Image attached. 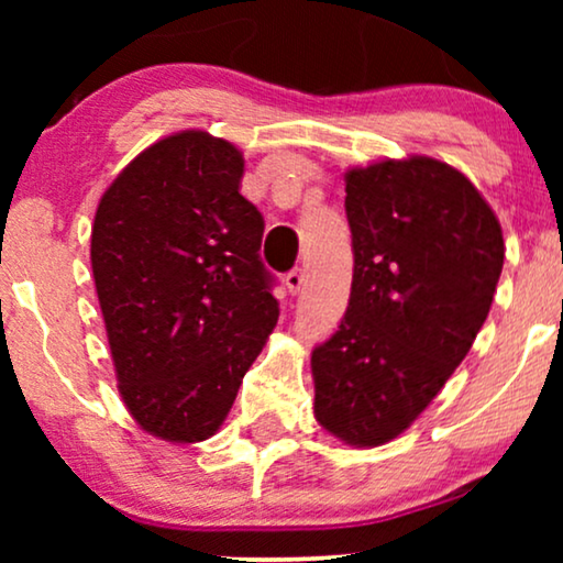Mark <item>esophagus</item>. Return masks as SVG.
<instances>
[{"label": "esophagus", "instance_id": "1", "mask_svg": "<svg viewBox=\"0 0 563 563\" xmlns=\"http://www.w3.org/2000/svg\"><path fill=\"white\" fill-rule=\"evenodd\" d=\"M284 282H287V289H289V295H299V289L305 287V272L302 268H291V272L284 276Z\"/></svg>", "mask_w": 563, "mask_h": 563}]
</instances>
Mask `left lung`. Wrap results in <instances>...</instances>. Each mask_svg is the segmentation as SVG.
<instances>
[{"mask_svg":"<svg viewBox=\"0 0 563 563\" xmlns=\"http://www.w3.org/2000/svg\"><path fill=\"white\" fill-rule=\"evenodd\" d=\"M345 218L351 299L312 351L314 418L345 443L382 445L472 349L503 274V228L464 174L428 156L351 168Z\"/></svg>","mask_w":563,"mask_h":563,"instance_id":"obj_1","label":"left lung"}]
</instances>
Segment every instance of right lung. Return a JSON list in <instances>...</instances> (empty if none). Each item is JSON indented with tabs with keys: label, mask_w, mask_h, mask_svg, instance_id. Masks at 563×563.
Wrapping results in <instances>:
<instances>
[{
	"label": "right lung",
	"mask_w": 563,
	"mask_h": 563,
	"mask_svg": "<svg viewBox=\"0 0 563 563\" xmlns=\"http://www.w3.org/2000/svg\"><path fill=\"white\" fill-rule=\"evenodd\" d=\"M233 143L184 130L153 143L99 199L91 272L122 402L174 443L214 435L279 320L264 218L241 195Z\"/></svg>",
	"instance_id": "add662e5"
}]
</instances>
